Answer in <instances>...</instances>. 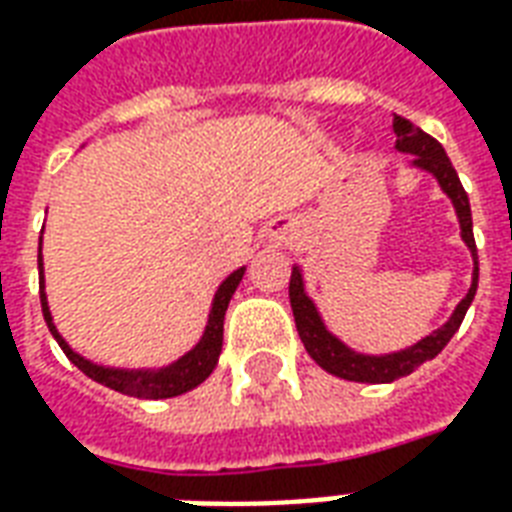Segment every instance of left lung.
Instances as JSON below:
<instances>
[{
    "instance_id": "left-lung-1",
    "label": "left lung",
    "mask_w": 512,
    "mask_h": 512,
    "mask_svg": "<svg viewBox=\"0 0 512 512\" xmlns=\"http://www.w3.org/2000/svg\"><path fill=\"white\" fill-rule=\"evenodd\" d=\"M393 132H396V149L401 154H412V168L431 173L437 179L439 189L450 198V203L456 208L458 227H461V241L467 244L469 255H472V285H469L467 295L458 301L448 323L439 325L437 331H431L429 336H423L420 342L410 344L404 350L382 352V355L358 352L352 350L350 344H344L336 333L328 331L323 314L306 293L304 271L298 263L293 266V276H290V306H293L295 328H298V336H301L306 352L312 355V361L323 366L325 372L333 374V377H342V380L350 382H374V385L407 377L418 366L437 358L442 347L453 339V333L458 331V325L464 320L472 298L478 293V249H475V236H472V211H469V198L461 187V181H458L456 168L450 165L448 154L437 140L426 135L420 127H415L412 121L393 116Z\"/></svg>"
}]
</instances>
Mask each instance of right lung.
<instances>
[{
	"instance_id": "right-lung-1",
	"label": "right lung",
	"mask_w": 512,
	"mask_h": 512,
	"mask_svg": "<svg viewBox=\"0 0 512 512\" xmlns=\"http://www.w3.org/2000/svg\"><path fill=\"white\" fill-rule=\"evenodd\" d=\"M37 268H40V304H43V317L48 323V331L54 333V339L64 350V355L81 369L86 377H92L94 382H100L111 391H119L124 396H135V399H173L181 393L198 388L200 382L208 380V374L217 369L219 352H222V331H225V312L230 298L236 293L238 282L244 279L246 266L236 268L233 274L227 276L225 282L217 287L211 309H208L206 328L200 342L179 355L176 361L168 366H154V369H121V366H102L89 358H83L81 352H75L67 339H64L59 328L54 323V314L48 306V295H45V274H43V236H40V246H37Z\"/></svg>"
}]
</instances>
